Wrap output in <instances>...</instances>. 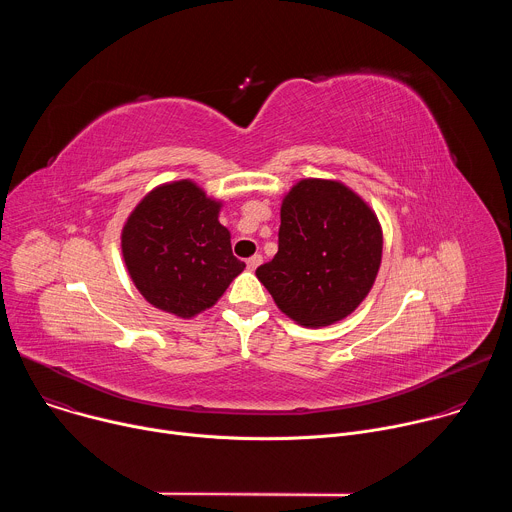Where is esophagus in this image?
<instances>
[{"instance_id": "34e87169", "label": "esophagus", "mask_w": 512, "mask_h": 512, "mask_svg": "<svg viewBox=\"0 0 512 512\" xmlns=\"http://www.w3.org/2000/svg\"><path fill=\"white\" fill-rule=\"evenodd\" d=\"M261 261H263V257H261V255H253V257H249V259H247V267H249L251 271H255V269L261 265Z\"/></svg>"}]
</instances>
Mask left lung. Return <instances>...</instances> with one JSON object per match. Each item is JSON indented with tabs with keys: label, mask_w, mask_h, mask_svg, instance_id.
Listing matches in <instances>:
<instances>
[{
	"label": "left lung",
	"mask_w": 512,
	"mask_h": 512,
	"mask_svg": "<svg viewBox=\"0 0 512 512\" xmlns=\"http://www.w3.org/2000/svg\"><path fill=\"white\" fill-rule=\"evenodd\" d=\"M381 257L373 208L342 182L306 178L285 194L277 253L255 273L285 316L320 328L369 296Z\"/></svg>",
	"instance_id": "8db88e82"
}]
</instances>
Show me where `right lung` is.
<instances>
[{
  "label": "right lung",
  "instance_id": "1",
  "mask_svg": "<svg viewBox=\"0 0 512 512\" xmlns=\"http://www.w3.org/2000/svg\"><path fill=\"white\" fill-rule=\"evenodd\" d=\"M218 212L221 202L192 180L162 184L133 208L121 251L139 294L154 308L192 318L214 306L245 269Z\"/></svg>",
  "mask_w": 512,
  "mask_h": 512
}]
</instances>
